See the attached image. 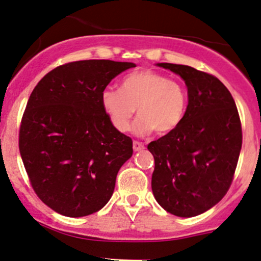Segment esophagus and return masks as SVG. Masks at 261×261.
<instances>
[{"label":"esophagus","instance_id":"esophagus-1","mask_svg":"<svg viewBox=\"0 0 261 261\" xmlns=\"http://www.w3.org/2000/svg\"><path fill=\"white\" fill-rule=\"evenodd\" d=\"M133 149H134V151H141V150L145 149V146H144V144H142V142L134 141L133 142Z\"/></svg>","mask_w":261,"mask_h":261}]
</instances>
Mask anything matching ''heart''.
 Listing matches in <instances>:
<instances>
[{"label": "heart", "instance_id": "obj_1", "mask_svg": "<svg viewBox=\"0 0 261 261\" xmlns=\"http://www.w3.org/2000/svg\"><path fill=\"white\" fill-rule=\"evenodd\" d=\"M188 92L176 80L151 70L131 72L122 77L120 90L105 89L101 94V108L111 125L120 133L130 128L135 114L140 116L133 125L136 136H147L153 131L167 134L184 119Z\"/></svg>", "mask_w": 261, "mask_h": 261}]
</instances>
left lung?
I'll use <instances>...</instances> for the list:
<instances>
[{
	"instance_id": "obj_1",
	"label": "left lung",
	"mask_w": 261,
	"mask_h": 261,
	"mask_svg": "<svg viewBox=\"0 0 261 261\" xmlns=\"http://www.w3.org/2000/svg\"><path fill=\"white\" fill-rule=\"evenodd\" d=\"M188 87V108L175 130L147 149L155 160L151 189L167 213L193 218L223 199L239 160L243 134L237 105L215 76L186 65L158 64Z\"/></svg>"
}]
</instances>
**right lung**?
<instances>
[{"mask_svg":"<svg viewBox=\"0 0 261 261\" xmlns=\"http://www.w3.org/2000/svg\"><path fill=\"white\" fill-rule=\"evenodd\" d=\"M133 62L85 60L54 68L36 85L20 127V153L37 196L61 215L102 209L133 140L101 108V94Z\"/></svg>","mask_w":261,"mask_h":261,"instance_id":"1","label":"right lung"}]
</instances>
